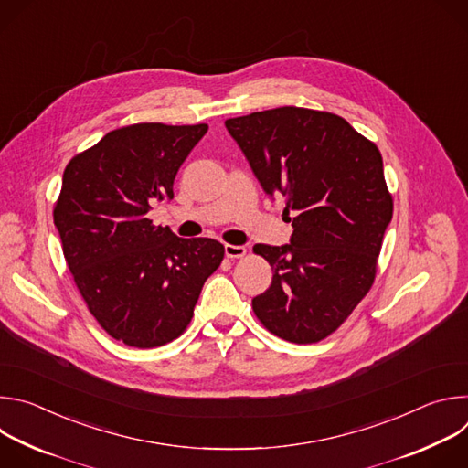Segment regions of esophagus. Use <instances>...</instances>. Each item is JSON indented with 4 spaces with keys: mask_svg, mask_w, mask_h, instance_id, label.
<instances>
[{
    "mask_svg": "<svg viewBox=\"0 0 468 468\" xmlns=\"http://www.w3.org/2000/svg\"><path fill=\"white\" fill-rule=\"evenodd\" d=\"M226 257L229 259H240L246 255V248L244 246H235V244H226Z\"/></svg>",
    "mask_w": 468,
    "mask_h": 468,
    "instance_id": "1",
    "label": "esophagus"
}]
</instances>
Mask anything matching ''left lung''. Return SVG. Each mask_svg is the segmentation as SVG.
I'll list each match as a JSON object with an SVG mask.
<instances>
[{"label": "left lung", "mask_w": 468, "mask_h": 468, "mask_svg": "<svg viewBox=\"0 0 468 468\" xmlns=\"http://www.w3.org/2000/svg\"><path fill=\"white\" fill-rule=\"evenodd\" d=\"M269 196L292 213L291 244H255L272 285L251 300L280 339L311 345L331 335L367 296L392 218L383 159L345 118L278 107L226 120ZM291 220V218H289Z\"/></svg>", "instance_id": "8db88e82"}]
</instances>
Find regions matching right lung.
<instances>
[{"mask_svg":"<svg viewBox=\"0 0 468 468\" xmlns=\"http://www.w3.org/2000/svg\"><path fill=\"white\" fill-rule=\"evenodd\" d=\"M209 125L133 123L66 165L53 222L74 282L116 341L157 348L188 325L224 259L213 239H181L146 218L174 197V179Z\"/></svg>","mask_w":468,"mask_h":468,"instance_id":"obj_1","label":"right lung"}]
</instances>
